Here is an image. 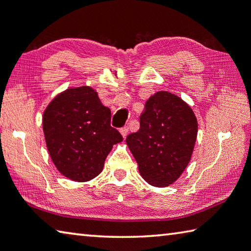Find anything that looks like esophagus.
<instances>
[{"label":"esophagus","instance_id":"34e87169","mask_svg":"<svg viewBox=\"0 0 251 251\" xmlns=\"http://www.w3.org/2000/svg\"><path fill=\"white\" fill-rule=\"evenodd\" d=\"M121 133H122V135H123V137H126L127 136V134H128V127L127 126H124V127H122L121 128Z\"/></svg>","mask_w":251,"mask_h":251}]
</instances>
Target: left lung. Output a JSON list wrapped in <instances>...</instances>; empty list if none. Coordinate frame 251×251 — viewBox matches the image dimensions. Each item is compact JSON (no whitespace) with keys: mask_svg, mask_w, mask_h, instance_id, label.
Returning a JSON list of instances; mask_svg holds the SVG:
<instances>
[{"mask_svg":"<svg viewBox=\"0 0 251 251\" xmlns=\"http://www.w3.org/2000/svg\"><path fill=\"white\" fill-rule=\"evenodd\" d=\"M140 129L126 137L143 178L151 185L168 186L180 177L192 156L198 121L191 107L168 91L146 101Z\"/></svg>","mask_w":251,"mask_h":251,"instance_id":"1","label":"left lung"}]
</instances>
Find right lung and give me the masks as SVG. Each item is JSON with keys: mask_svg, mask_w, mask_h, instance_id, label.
<instances>
[{"mask_svg": "<svg viewBox=\"0 0 251 251\" xmlns=\"http://www.w3.org/2000/svg\"><path fill=\"white\" fill-rule=\"evenodd\" d=\"M110 109L91 87L59 94L43 113L42 126L50 157L66 177L86 182L104 168L107 155L123 136L110 126Z\"/></svg>", "mask_w": 251, "mask_h": 251, "instance_id": "obj_1", "label": "right lung"}]
</instances>
